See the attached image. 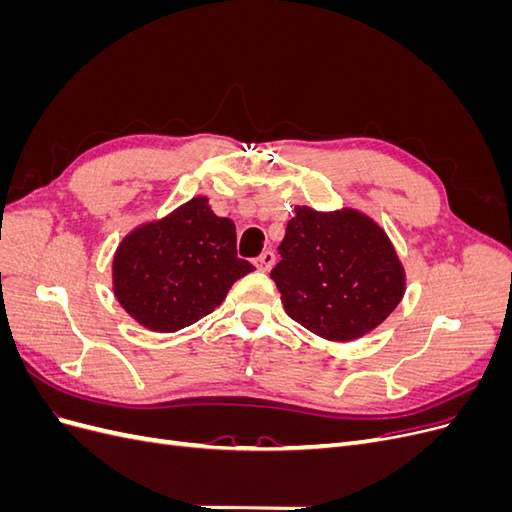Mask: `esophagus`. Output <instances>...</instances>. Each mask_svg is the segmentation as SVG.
<instances>
[{
	"mask_svg": "<svg viewBox=\"0 0 512 512\" xmlns=\"http://www.w3.org/2000/svg\"><path fill=\"white\" fill-rule=\"evenodd\" d=\"M275 265V254L273 252H262L256 260H254V267L258 269V271H271V267Z\"/></svg>",
	"mask_w": 512,
	"mask_h": 512,
	"instance_id": "1",
	"label": "esophagus"
}]
</instances>
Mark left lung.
Segmentation results:
<instances>
[{
	"instance_id": "8db88e82",
	"label": "left lung",
	"mask_w": 512,
	"mask_h": 512,
	"mask_svg": "<svg viewBox=\"0 0 512 512\" xmlns=\"http://www.w3.org/2000/svg\"><path fill=\"white\" fill-rule=\"evenodd\" d=\"M271 280L286 314L329 342L374 331L399 305L406 273L386 232L365 213L294 207Z\"/></svg>"
}]
</instances>
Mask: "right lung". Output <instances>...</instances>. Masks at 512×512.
<instances>
[{"label": "right lung", "mask_w": 512, "mask_h": 512, "mask_svg": "<svg viewBox=\"0 0 512 512\" xmlns=\"http://www.w3.org/2000/svg\"><path fill=\"white\" fill-rule=\"evenodd\" d=\"M254 267L237 258V230L207 196L134 228L113 258V292L149 331L173 333L211 314Z\"/></svg>", "instance_id": "add662e5"}]
</instances>
